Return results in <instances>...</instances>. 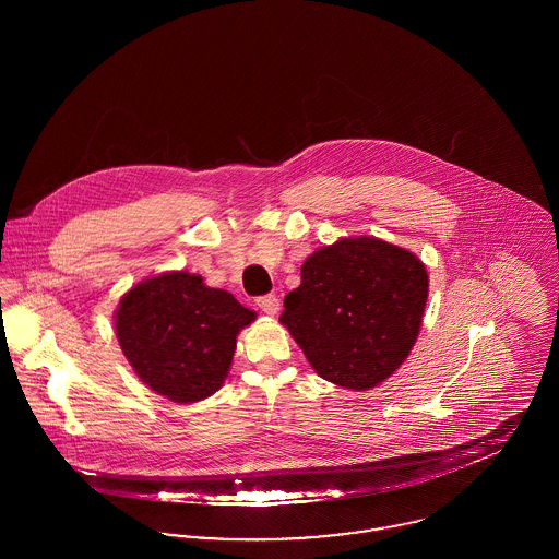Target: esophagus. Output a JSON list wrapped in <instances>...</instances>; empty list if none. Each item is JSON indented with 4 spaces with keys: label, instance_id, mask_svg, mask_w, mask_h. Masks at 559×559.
Returning <instances> with one entry per match:
<instances>
[{
    "label": "esophagus",
    "instance_id": "34e87169",
    "mask_svg": "<svg viewBox=\"0 0 559 559\" xmlns=\"http://www.w3.org/2000/svg\"><path fill=\"white\" fill-rule=\"evenodd\" d=\"M258 306H260V310L267 314V317H274V314H278V310H281V304H278V297L276 295H264V297H258Z\"/></svg>",
    "mask_w": 559,
    "mask_h": 559
}]
</instances>
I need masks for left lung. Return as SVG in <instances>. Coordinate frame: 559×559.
<instances>
[{
	"mask_svg": "<svg viewBox=\"0 0 559 559\" xmlns=\"http://www.w3.org/2000/svg\"><path fill=\"white\" fill-rule=\"evenodd\" d=\"M426 264L377 237H347L301 264L281 322L322 379L352 392L383 383L408 358L426 312Z\"/></svg>",
	"mask_w": 559,
	"mask_h": 559,
	"instance_id": "obj_1",
	"label": "left lung"
}]
</instances>
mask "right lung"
I'll return each mask as SVG.
<instances>
[{"label": "right lung", "mask_w": 559, "mask_h": 559, "mask_svg": "<svg viewBox=\"0 0 559 559\" xmlns=\"http://www.w3.org/2000/svg\"><path fill=\"white\" fill-rule=\"evenodd\" d=\"M233 293L203 276L169 270L144 278L115 310V335L133 372L159 396L192 404L228 377L237 337L255 320Z\"/></svg>", "instance_id": "1"}]
</instances>
